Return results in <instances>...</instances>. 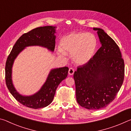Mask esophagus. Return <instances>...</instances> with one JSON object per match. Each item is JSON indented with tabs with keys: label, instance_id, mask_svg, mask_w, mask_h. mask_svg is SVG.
I'll list each match as a JSON object with an SVG mask.
<instances>
[{
	"label": "esophagus",
	"instance_id": "obj_1",
	"mask_svg": "<svg viewBox=\"0 0 131 131\" xmlns=\"http://www.w3.org/2000/svg\"><path fill=\"white\" fill-rule=\"evenodd\" d=\"M74 70L73 69V68H69V69L68 71V73L69 75H73L74 74Z\"/></svg>",
	"mask_w": 131,
	"mask_h": 131
}]
</instances>
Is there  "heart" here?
<instances>
[{
	"instance_id": "obj_1",
	"label": "heart",
	"mask_w": 131,
	"mask_h": 131,
	"mask_svg": "<svg viewBox=\"0 0 131 131\" xmlns=\"http://www.w3.org/2000/svg\"><path fill=\"white\" fill-rule=\"evenodd\" d=\"M96 46V39L91 33H72L61 39L57 51L63 59L66 58V54H70L74 63L83 65L92 58Z\"/></svg>"
}]
</instances>
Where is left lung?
<instances>
[{"instance_id":"left-lung-1","label":"left lung","mask_w":131,"mask_h":131,"mask_svg":"<svg viewBox=\"0 0 131 131\" xmlns=\"http://www.w3.org/2000/svg\"><path fill=\"white\" fill-rule=\"evenodd\" d=\"M97 31L101 47L87 63L77 68L73 77L77 102L82 107L96 110L114 100L123 85L124 62L113 39L103 29Z\"/></svg>"}]
</instances>
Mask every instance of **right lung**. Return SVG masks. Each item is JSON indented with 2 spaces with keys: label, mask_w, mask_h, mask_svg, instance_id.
I'll list each match as a JSON object with an SVG mask.
<instances>
[{
  "label": "right lung",
  "mask_w": 131,
  "mask_h": 131,
  "mask_svg": "<svg viewBox=\"0 0 131 131\" xmlns=\"http://www.w3.org/2000/svg\"><path fill=\"white\" fill-rule=\"evenodd\" d=\"M55 26H46L34 29L24 34L16 41L6 63L5 79L8 90L14 98L28 107L35 108L46 107L52 102L55 91L61 82L66 78L69 68L63 67L50 70L47 80L38 92L29 96H24L17 92L13 83L12 68L18 54L29 46H41L53 52L55 49Z\"/></svg>",
  "instance_id": "right-lung-1"
}]
</instances>
